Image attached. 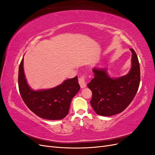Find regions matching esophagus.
Wrapping results in <instances>:
<instances>
[{
	"instance_id": "obj_1",
	"label": "esophagus",
	"mask_w": 155,
	"mask_h": 155,
	"mask_svg": "<svg viewBox=\"0 0 155 155\" xmlns=\"http://www.w3.org/2000/svg\"><path fill=\"white\" fill-rule=\"evenodd\" d=\"M79 83L80 85V87L81 88H84L87 87V84L85 82V77L82 76L79 79Z\"/></svg>"
}]
</instances>
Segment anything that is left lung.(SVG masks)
<instances>
[{
    "label": "left lung",
    "mask_w": 155,
    "mask_h": 155,
    "mask_svg": "<svg viewBox=\"0 0 155 155\" xmlns=\"http://www.w3.org/2000/svg\"><path fill=\"white\" fill-rule=\"evenodd\" d=\"M132 53L131 67L129 72L118 78H112L107 68L94 67V74L88 87L92 92L91 105L98 115L113 116L120 113L129 106L137 94L140 81V64L137 54Z\"/></svg>",
    "instance_id": "left-lung-1"
}]
</instances>
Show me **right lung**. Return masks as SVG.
Here are the masks:
<instances>
[{
	"mask_svg": "<svg viewBox=\"0 0 155 155\" xmlns=\"http://www.w3.org/2000/svg\"><path fill=\"white\" fill-rule=\"evenodd\" d=\"M23 64L24 58L18 68V81L25 104L41 118L48 120L63 119L68 113L72 98L80 89L78 76L64 80L54 88L35 91L28 84Z\"/></svg>",
	"mask_w": 155,
	"mask_h": 155,
	"instance_id": "right-lung-1",
	"label": "right lung"
}]
</instances>
